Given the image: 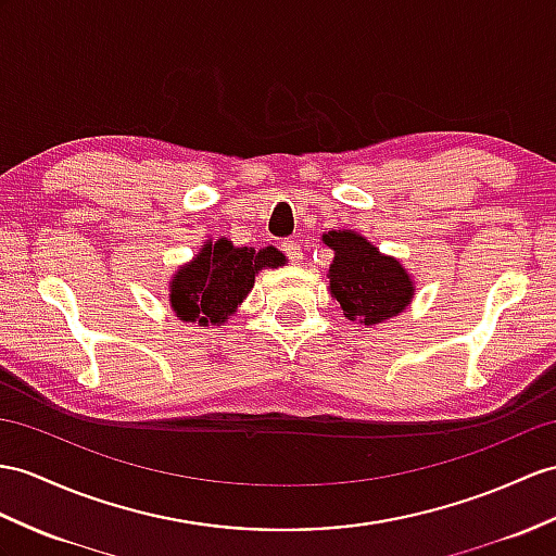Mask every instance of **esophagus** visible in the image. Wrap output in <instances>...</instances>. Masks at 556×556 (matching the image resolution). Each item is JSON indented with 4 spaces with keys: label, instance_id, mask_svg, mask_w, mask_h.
Listing matches in <instances>:
<instances>
[{
    "label": "esophagus",
    "instance_id": "esophagus-1",
    "mask_svg": "<svg viewBox=\"0 0 556 556\" xmlns=\"http://www.w3.org/2000/svg\"><path fill=\"white\" fill-rule=\"evenodd\" d=\"M282 252H286L294 264H300V262H302V245H300V242H296V240L282 242Z\"/></svg>",
    "mask_w": 556,
    "mask_h": 556
}]
</instances>
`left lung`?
I'll list each match as a JSON object with an SVG mask.
<instances>
[{"label": "left lung", "instance_id": "8db88e82", "mask_svg": "<svg viewBox=\"0 0 556 556\" xmlns=\"http://www.w3.org/2000/svg\"><path fill=\"white\" fill-rule=\"evenodd\" d=\"M320 240L334 252L328 268V292L340 302L344 318L380 325L410 306L415 280L396 256L382 254L380 248L351 228H332Z\"/></svg>", "mask_w": 556, "mask_h": 556}]
</instances>
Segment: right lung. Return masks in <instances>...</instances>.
<instances>
[{"mask_svg":"<svg viewBox=\"0 0 556 556\" xmlns=\"http://www.w3.org/2000/svg\"><path fill=\"white\" fill-rule=\"evenodd\" d=\"M286 254L268 245L264 250L236 248L228 238L207 240L188 264L169 278V306L184 323L224 325L254 288V276L264 268L286 266Z\"/></svg>","mask_w":556,"mask_h":556,"instance_id":"obj_1","label":"right lung"}]
</instances>
